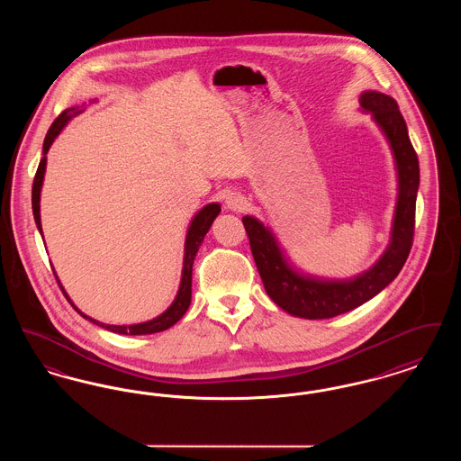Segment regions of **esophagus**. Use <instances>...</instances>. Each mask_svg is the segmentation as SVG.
<instances>
[{
	"instance_id": "esophagus-1",
	"label": "esophagus",
	"mask_w": 461,
	"mask_h": 461,
	"mask_svg": "<svg viewBox=\"0 0 461 461\" xmlns=\"http://www.w3.org/2000/svg\"><path fill=\"white\" fill-rule=\"evenodd\" d=\"M224 203H226V209H230L233 212H241L247 207V198L243 197L239 192H233V194L226 195Z\"/></svg>"
}]
</instances>
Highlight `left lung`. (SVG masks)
<instances>
[{"mask_svg": "<svg viewBox=\"0 0 461 461\" xmlns=\"http://www.w3.org/2000/svg\"><path fill=\"white\" fill-rule=\"evenodd\" d=\"M359 105L363 112L372 115L375 124L384 132L397 173L391 240L370 269L346 280L307 275L288 261L285 250L269 226H264L254 216L241 218L267 295L276 306L297 318L327 320L365 304L394 280L411 250L420 186L417 152L393 96L380 91H365L359 96Z\"/></svg>", "mask_w": 461, "mask_h": 461, "instance_id": "1", "label": "left lung"}]
</instances>
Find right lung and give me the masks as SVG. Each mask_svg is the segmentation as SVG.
<instances>
[{
  "label": "right lung",
  "instance_id": "add662e5",
  "mask_svg": "<svg viewBox=\"0 0 461 461\" xmlns=\"http://www.w3.org/2000/svg\"><path fill=\"white\" fill-rule=\"evenodd\" d=\"M96 100H91V104H95ZM85 104L81 107H70L66 109L57 119L55 122L51 124V128L48 130V134L44 138L43 143V158L38 166V171L34 176V183H32V214H34V221H36V226L43 237V228H41V214H40V200H41V186H43L44 171H46V154L51 147V143L55 141V138L62 132V130L66 128L67 124L76 117L79 115L81 112H85ZM221 212V205L218 202H212V203H207L205 207H202L198 211L197 214L194 216V220L188 226V231H186V240H185V258H183V271H181V282H179V288H177V294H176L175 301L173 304L167 307L162 314H158L154 320H149V321H143V323H134V325H107V323H102L98 320H93L89 318L88 314H85L83 311H79L77 307L72 304V301L68 299V303L74 306V309L83 316L89 320L91 323L102 327V329L109 330L113 333H121V335H150V333H157V331H164V330L171 329L175 323H177L183 314L186 312V309L192 303V266L195 261V256H197L198 247L202 245V241L205 239L207 231L211 230L212 222L218 218V214ZM57 276V275H55ZM59 280V278H57ZM59 285L62 288V292L66 294L64 286L59 280Z\"/></svg>",
  "mask_w": 461,
  "mask_h": 461
}]
</instances>
